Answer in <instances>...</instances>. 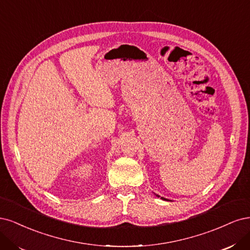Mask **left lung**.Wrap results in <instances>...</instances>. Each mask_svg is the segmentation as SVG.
Masks as SVG:
<instances>
[{
  "mask_svg": "<svg viewBox=\"0 0 250 250\" xmlns=\"http://www.w3.org/2000/svg\"><path fill=\"white\" fill-rule=\"evenodd\" d=\"M157 196H158V197H160V196H159V195H157ZM161 198H162V199H165V198H164V197H161Z\"/></svg>",
  "mask_w": 250,
  "mask_h": 250,
  "instance_id": "left-lung-1",
  "label": "left lung"
}]
</instances>
